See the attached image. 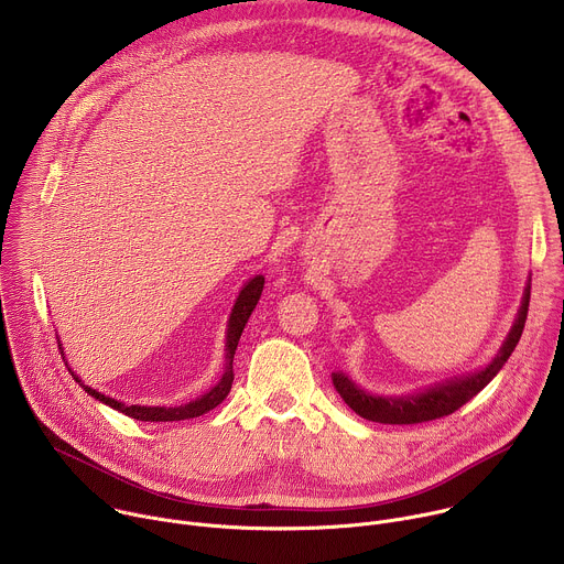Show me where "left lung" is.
Returning <instances> with one entry per match:
<instances>
[{
    "mask_svg": "<svg viewBox=\"0 0 564 564\" xmlns=\"http://www.w3.org/2000/svg\"><path fill=\"white\" fill-rule=\"evenodd\" d=\"M529 299H531V283H527L524 288V296H522V305L518 310V316L513 321V328L507 335L500 352L496 355V359L485 368L470 372L466 377H455L442 383H435L433 388H426L422 392L415 394H406V397H377L370 394L366 390H361L359 386L352 383V379H348V375L344 372H333V383L337 388V392L344 397L346 404L361 415L364 420L370 422H379V424H422V422H431V420H440L446 417L451 413H455L457 409H462L468 399H473L481 388H485L507 364V359L511 357V352L516 350L522 330H524V321H527V312H529Z\"/></svg>",
    "mask_w": 564,
    "mask_h": 564,
    "instance_id": "1",
    "label": "left lung"
}]
</instances>
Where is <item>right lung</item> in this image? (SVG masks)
Here are the masks:
<instances>
[{
    "label": "right lung",
    "instance_id": "obj_1",
    "mask_svg": "<svg viewBox=\"0 0 564 564\" xmlns=\"http://www.w3.org/2000/svg\"><path fill=\"white\" fill-rule=\"evenodd\" d=\"M263 283H265V279L259 274V276H254V279H250L248 283H246V288L240 290V294H238V299H236V303H234V310H231V314H229V324H227V344H225V359H227V364H225V372H223V377H220V381L209 390V392H205V394H200L198 399H194V401H189V404H183V406H172V409H167V406H138V404H122V401H118V399H113V397H107V394H102V392H98V390H94L91 386H85L83 381H79L73 372V379L85 388V392H89L91 397H96L98 401H102V404H107V406H111L113 411H120V413H124L127 417H131V420H140V422H181V420H192V417H200V415H205L207 411H212V409H216L220 401L227 397V392L231 390V381H234V370H231V361H234V355H236V346H238V339H240V333H243V328H246V324H248V318H250V314L254 312V307H257V303H259V299H261V292H263Z\"/></svg>",
    "mask_w": 564,
    "mask_h": 564
}]
</instances>
